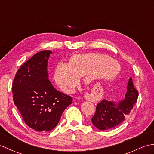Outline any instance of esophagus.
I'll return each instance as SVG.
<instances>
[{"mask_svg":"<svg viewBox=\"0 0 154 154\" xmlns=\"http://www.w3.org/2000/svg\"><path fill=\"white\" fill-rule=\"evenodd\" d=\"M85 99L86 100H91V97H90V95L89 94H85Z\"/></svg>","mask_w":154,"mask_h":154,"instance_id":"34e87169","label":"esophagus"}]
</instances>
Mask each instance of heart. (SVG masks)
<instances>
[{
	"label": "heart",
	"mask_w": 154,
	"mask_h": 154,
	"mask_svg": "<svg viewBox=\"0 0 154 154\" xmlns=\"http://www.w3.org/2000/svg\"><path fill=\"white\" fill-rule=\"evenodd\" d=\"M119 64L106 55L97 53L78 54L73 55L69 63H59L55 79L62 90L69 93L84 77L85 82L89 83L95 79H110L118 74Z\"/></svg>",
	"instance_id": "b5f03b06"
}]
</instances>
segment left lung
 Returning <instances> with one entry per match:
<instances>
[{"instance_id": "8db88e82", "label": "left lung", "mask_w": 154, "mask_h": 154, "mask_svg": "<svg viewBox=\"0 0 154 154\" xmlns=\"http://www.w3.org/2000/svg\"><path fill=\"white\" fill-rule=\"evenodd\" d=\"M138 97V91L135 89L130 78L125 99L120 101L117 105L114 101L105 99L97 104L95 114L91 119L94 126L100 130H109L119 126L129 115L137 102Z\"/></svg>"}]
</instances>
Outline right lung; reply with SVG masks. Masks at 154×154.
<instances>
[{"label":"right lung","mask_w":154,"mask_h":154,"mask_svg":"<svg viewBox=\"0 0 154 154\" xmlns=\"http://www.w3.org/2000/svg\"><path fill=\"white\" fill-rule=\"evenodd\" d=\"M51 51L35 54L23 64L12 85L13 100L27 125L48 132L57 125L62 113L73 101L57 91L48 79V60Z\"/></svg>","instance_id":"right-lung-1"}]
</instances>
